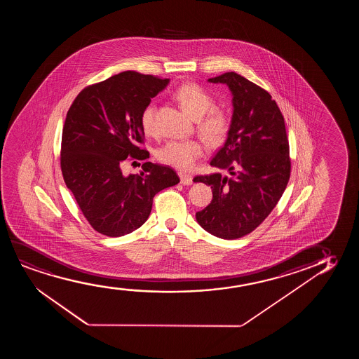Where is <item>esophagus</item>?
Listing matches in <instances>:
<instances>
[{
    "label": "esophagus",
    "mask_w": 359,
    "mask_h": 359,
    "mask_svg": "<svg viewBox=\"0 0 359 359\" xmlns=\"http://www.w3.org/2000/svg\"><path fill=\"white\" fill-rule=\"evenodd\" d=\"M179 177H180V182H182V185H191V175H189V174H187V172H179Z\"/></svg>",
    "instance_id": "34e87169"
}]
</instances>
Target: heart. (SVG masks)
Wrapping results in <instances>:
<instances>
[{
    "mask_svg": "<svg viewBox=\"0 0 359 359\" xmlns=\"http://www.w3.org/2000/svg\"><path fill=\"white\" fill-rule=\"evenodd\" d=\"M174 98L192 118L197 120V128L207 142L219 144L224 141L231 128V118L221 109L212 108L215 99L206 89L189 82L175 89ZM140 123L146 135H156V103L149 102L144 105ZM202 154L203 144L198 140H172L157 151L161 162L179 169H190Z\"/></svg>",
    "mask_w": 359,
    "mask_h": 359,
    "instance_id": "b5f03b06",
    "label": "heart"
}]
</instances>
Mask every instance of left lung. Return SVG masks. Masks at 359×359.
Returning <instances> with one entry per match:
<instances>
[{"mask_svg":"<svg viewBox=\"0 0 359 359\" xmlns=\"http://www.w3.org/2000/svg\"><path fill=\"white\" fill-rule=\"evenodd\" d=\"M208 82L226 84L233 97L226 143L210 163L231 175L194 177L213 194L196 221L212 236L231 241L256 229L280 201L290 180V144L283 115L265 89L236 72Z\"/></svg>","mask_w":359,"mask_h":359,"instance_id":"left-lung-1","label":"left lung"}]
</instances>
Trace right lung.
<instances>
[{
    "label": "right lung",
    "mask_w": 359,
    "mask_h": 359,
    "mask_svg": "<svg viewBox=\"0 0 359 359\" xmlns=\"http://www.w3.org/2000/svg\"><path fill=\"white\" fill-rule=\"evenodd\" d=\"M169 79L125 71L92 84L67 111L61 141V170L83 216L95 231L123 236L136 231L152 211L153 197L180 179L170 167L143 163L142 172L123 175V161L147 159L140 115Z\"/></svg>",
    "instance_id": "1"
}]
</instances>
